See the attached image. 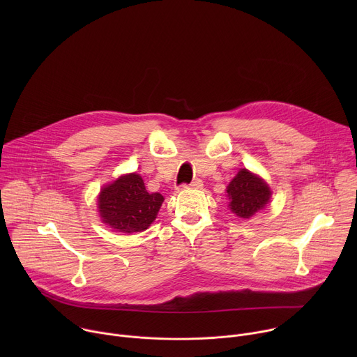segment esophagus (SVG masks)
I'll return each instance as SVG.
<instances>
[{
  "label": "esophagus",
  "instance_id": "esophagus-1",
  "mask_svg": "<svg viewBox=\"0 0 357 357\" xmlns=\"http://www.w3.org/2000/svg\"><path fill=\"white\" fill-rule=\"evenodd\" d=\"M203 186V182L200 179H193L189 185H185V188H190V189H200Z\"/></svg>",
  "mask_w": 357,
  "mask_h": 357
}]
</instances>
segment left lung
Returning <instances> with one entry per match:
<instances>
[{"instance_id":"obj_1","label":"left lung","mask_w":357,"mask_h":357,"mask_svg":"<svg viewBox=\"0 0 357 357\" xmlns=\"http://www.w3.org/2000/svg\"><path fill=\"white\" fill-rule=\"evenodd\" d=\"M229 208L241 219H250L263 211L271 197L270 186L259 175L241 168L226 188Z\"/></svg>"}]
</instances>
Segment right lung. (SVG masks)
<instances>
[{
    "label": "right lung",
    "mask_w": 357,
    "mask_h": 357,
    "mask_svg": "<svg viewBox=\"0 0 357 357\" xmlns=\"http://www.w3.org/2000/svg\"><path fill=\"white\" fill-rule=\"evenodd\" d=\"M161 193H148L138 174L117 178L100 190L97 208L101 222L119 233L144 231L157 219L162 206Z\"/></svg>",
    "instance_id": "add662e5"
}]
</instances>
